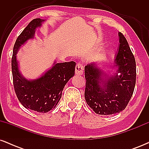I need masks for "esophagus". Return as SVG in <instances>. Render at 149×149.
Segmentation results:
<instances>
[{
  "instance_id": "34e87169",
  "label": "esophagus",
  "mask_w": 149,
  "mask_h": 149,
  "mask_svg": "<svg viewBox=\"0 0 149 149\" xmlns=\"http://www.w3.org/2000/svg\"><path fill=\"white\" fill-rule=\"evenodd\" d=\"M76 74L81 76L83 74V66L80 63H78L76 66Z\"/></svg>"
}]
</instances>
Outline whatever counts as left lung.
<instances>
[{
  "label": "left lung",
  "instance_id": "obj_1",
  "mask_svg": "<svg viewBox=\"0 0 149 149\" xmlns=\"http://www.w3.org/2000/svg\"><path fill=\"white\" fill-rule=\"evenodd\" d=\"M119 44L114 59L116 71L109 74L90 63L85 66V98L97 114L111 115L123 111L130 100L136 83V62L126 38L118 33Z\"/></svg>",
  "mask_w": 149,
  "mask_h": 149
}]
</instances>
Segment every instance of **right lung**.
I'll use <instances>...</instances> for the list:
<instances>
[{"mask_svg":"<svg viewBox=\"0 0 149 149\" xmlns=\"http://www.w3.org/2000/svg\"><path fill=\"white\" fill-rule=\"evenodd\" d=\"M45 19H34L19 36L13 48L12 72L13 84L19 101L26 109L38 113H47L54 109L60 100L65 85L74 76L76 62L57 63L38 78L30 80L22 74L17 54L27 40L34 38L37 28Z\"/></svg>","mask_w":149,"mask_h":149,"instance_id":"right-lung-1","label":"right lung"}]
</instances>
